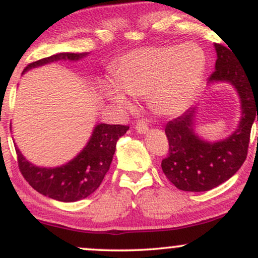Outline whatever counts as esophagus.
I'll use <instances>...</instances> for the list:
<instances>
[{
    "label": "esophagus",
    "instance_id": "34e87169",
    "mask_svg": "<svg viewBox=\"0 0 258 258\" xmlns=\"http://www.w3.org/2000/svg\"><path fill=\"white\" fill-rule=\"evenodd\" d=\"M136 130H137L139 135H147L149 127H148L147 122H144V121H138L137 125H136Z\"/></svg>",
    "mask_w": 258,
    "mask_h": 258
}]
</instances>
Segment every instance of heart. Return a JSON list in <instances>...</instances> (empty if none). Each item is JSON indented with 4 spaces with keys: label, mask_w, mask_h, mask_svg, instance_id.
I'll return each mask as SVG.
<instances>
[{
    "label": "heart",
    "mask_w": 258,
    "mask_h": 258,
    "mask_svg": "<svg viewBox=\"0 0 258 258\" xmlns=\"http://www.w3.org/2000/svg\"><path fill=\"white\" fill-rule=\"evenodd\" d=\"M205 53L194 43L147 47L127 53L114 72V82L104 81V96L115 106L131 108L127 94H148L154 111L174 116L193 102L205 72Z\"/></svg>",
    "instance_id": "heart-1"
}]
</instances>
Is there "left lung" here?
Segmentation results:
<instances>
[{"label":"left lung","instance_id":"1","mask_svg":"<svg viewBox=\"0 0 258 258\" xmlns=\"http://www.w3.org/2000/svg\"><path fill=\"white\" fill-rule=\"evenodd\" d=\"M214 46L217 59L206 85L232 86L238 93L241 116L235 131L220 141L198 135L197 105L167 123L165 132L170 149L161 167L168 180L184 191H207L234 176L246 159L251 127L254 119L258 121V91L253 90L251 75L227 47Z\"/></svg>","mask_w":258,"mask_h":258}]
</instances>
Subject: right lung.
<instances>
[{"instance_id": "add662e5", "label": "right lung", "mask_w": 258, "mask_h": 258, "mask_svg": "<svg viewBox=\"0 0 258 258\" xmlns=\"http://www.w3.org/2000/svg\"><path fill=\"white\" fill-rule=\"evenodd\" d=\"M87 55L88 53H58L29 64L23 74L59 60L79 61ZM127 130L128 127L122 125L96 123L81 152L70 161L55 167L32 164L16 144L19 168L29 184L44 197L63 203L82 200L90 197L104 179L116 149L117 139L122 137Z\"/></svg>"}]
</instances>
